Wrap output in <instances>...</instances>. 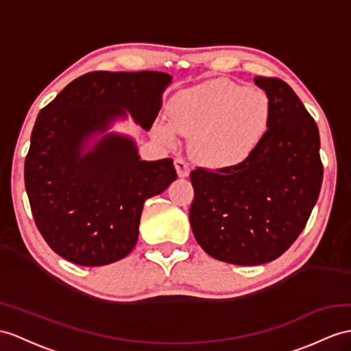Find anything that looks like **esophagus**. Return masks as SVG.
<instances>
[{
    "instance_id": "obj_1",
    "label": "esophagus",
    "mask_w": 351,
    "mask_h": 351,
    "mask_svg": "<svg viewBox=\"0 0 351 351\" xmlns=\"http://www.w3.org/2000/svg\"><path fill=\"white\" fill-rule=\"evenodd\" d=\"M174 167H176V171H177L178 177H182V178L187 177V176H189V173H191L189 164H187L186 160H183V159H180V158L174 159Z\"/></svg>"
}]
</instances>
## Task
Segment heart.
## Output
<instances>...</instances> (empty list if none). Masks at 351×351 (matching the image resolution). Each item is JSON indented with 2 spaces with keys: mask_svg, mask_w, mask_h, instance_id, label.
I'll return each mask as SVG.
<instances>
[{
  "mask_svg": "<svg viewBox=\"0 0 351 351\" xmlns=\"http://www.w3.org/2000/svg\"><path fill=\"white\" fill-rule=\"evenodd\" d=\"M271 125V101L263 90L226 79L182 90L169 104V123L155 134L165 144L176 134L191 138V153L201 165L228 169L243 165L263 143Z\"/></svg>",
  "mask_w": 351,
  "mask_h": 351,
  "instance_id": "b5f03b06",
  "label": "heart"
}]
</instances>
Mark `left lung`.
Instances as JSON below:
<instances>
[{"mask_svg": "<svg viewBox=\"0 0 351 351\" xmlns=\"http://www.w3.org/2000/svg\"><path fill=\"white\" fill-rule=\"evenodd\" d=\"M271 101V125L243 165L191 173L189 219L196 241L211 258L262 265L295 243L317 202L323 165L314 119L293 89L274 77H254Z\"/></svg>", "mask_w": 351, "mask_h": 351, "instance_id": "obj_1", "label": "left lung"}]
</instances>
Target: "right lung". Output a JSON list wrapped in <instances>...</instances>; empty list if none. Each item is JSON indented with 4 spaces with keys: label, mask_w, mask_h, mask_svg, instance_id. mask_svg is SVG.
<instances>
[{
    "label": "right lung",
    "mask_w": 351,
    "mask_h": 351,
    "mask_svg": "<svg viewBox=\"0 0 351 351\" xmlns=\"http://www.w3.org/2000/svg\"><path fill=\"white\" fill-rule=\"evenodd\" d=\"M171 80L159 71L88 73L38 113L25 187L40 234L64 259H123L138 240L144 202L177 178L173 159L141 160L134 138L108 132L128 116L149 131Z\"/></svg>",
    "instance_id": "right-lung-1"
}]
</instances>
